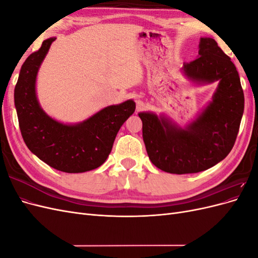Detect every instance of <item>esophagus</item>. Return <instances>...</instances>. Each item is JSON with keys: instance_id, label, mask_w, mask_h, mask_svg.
Returning <instances> with one entry per match:
<instances>
[{"instance_id": "esophagus-1", "label": "esophagus", "mask_w": 258, "mask_h": 258, "mask_svg": "<svg viewBox=\"0 0 258 258\" xmlns=\"http://www.w3.org/2000/svg\"><path fill=\"white\" fill-rule=\"evenodd\" d=\"M147 107V104L144 102L143 100H137V111L138 112H141V111H144L146 110Z\"/></svg>"}]
</instances>
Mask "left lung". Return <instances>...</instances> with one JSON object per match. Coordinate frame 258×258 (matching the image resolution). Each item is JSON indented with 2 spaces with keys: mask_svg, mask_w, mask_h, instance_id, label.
<instances>
[{
  "mask_svg": "<svg viewBox=\"0 0 258 258\" xmlns=\"http://www.w3.org/2000/svg\"><path fill=\"white\" fill-rule=\"evenodd\" d=\"M194 82L220 81L213 100L186 129L152 113H140L151 161L168 173L205 171L222 161L235 145L244 111V95L235 64L213 38L202 37L199 57L184 63Z\"/></svg>",
  "mask_w": 258,
  "mask_h": 258,
  "instance_id": "1",
  "label": "left lung"
}]
</instances>
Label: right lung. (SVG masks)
Masks as SVG:
<instances>
[{"mask_svg": "<svg viewBox=\"0 0 258 258\" xmlns=\"http://www.w3.org/2000/svg\"><path fill=\"white\" fill-rule=\"evenodd\" d=\"M54 37L43 42L41 48L23 62L15 87V106L19 128L29 150L53 169L67 173H82L100 167L110 155L117 132L136 110L128 100L107 106L89 119L69 126L46 115L37 102V70Z\"/></svg>", "mask_w": 258, "mask_h": 258, "instance_id": "add662e5", "label": "right lung"}]
</instances>
